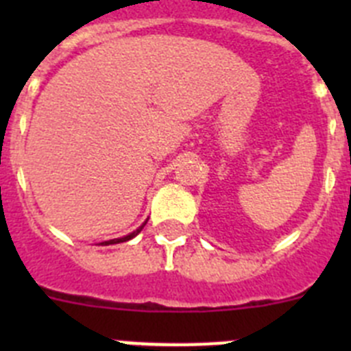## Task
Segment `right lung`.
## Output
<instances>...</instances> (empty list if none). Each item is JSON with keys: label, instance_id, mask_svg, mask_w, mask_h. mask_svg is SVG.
Segmentation results:
<instances>
[{"label": "right lung", "instance_id": "add662e5", "mask_svg": "<svg viewBox=\"0 0 351 351\" xmlns=\"http://www.w3.org/2000/svg\"><path fill=\"white\" fill-rule=\"evenodd\" d=\"M145 223H147V221H144V223H142V225L138 226L137 230H133L132 234L125 235V237H119V239H110V241H105V243H101V246H108V244H119V243H126V241H130V239H133V237H135V235H138V234H141V230H142V228H144V226H145Z\"/></svg>", "mask_w": 351, "mask_h": 351}]
</instances>
